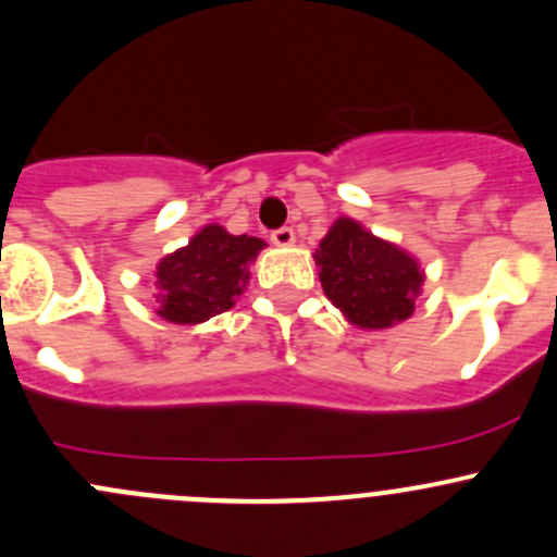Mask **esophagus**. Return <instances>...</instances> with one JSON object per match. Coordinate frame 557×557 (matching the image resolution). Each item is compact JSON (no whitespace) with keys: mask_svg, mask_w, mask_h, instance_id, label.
Returning <instances> with one entry per match:
<instances>
[{"mask_svg":"<svg viewBox=\"0 0 557 557\" xmlns=\"http://www.w3.org/2000/svg\"><path fill=\"white\" fill-rule=\"evenodd\" d=\"M294 239H296V234H294V228H290V226H280V228H274V232H272V243L277 247L294 245Z\"/></svg>","mask_w":557,"mask_h":557,"instance_id":"1","label":"esophagus"}]
</instances>
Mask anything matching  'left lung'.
<instances>
[{
	"label": "left lung",
	"mask_w": 557,
	"mask_h": 557,
	"mask_svg": "<svg viewBox=\"0 0 557 557\" xmlns=\"http://www.w3.org/2000/svg\"><path fill=\"white\" fill-rule=\"evenodd\" d=\"M314 263L331 305L361 329H387L414 312V296L423 285L418 261L350 218L331 226Z\"/></svg>",
	"instance_id": "obj_1"
}]
</instances>
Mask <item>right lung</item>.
<instances>
[{
    "mask_svg": "<svg viewBox=\"0 0 557 557\" xmlns=\"http://www.w3.org/2000/svg\"><path fill=\"white\" fill-rule=\"evenodd\" d=\"M263 239L228 234L221 226H207L166 256L156 269L159 277V314L170 323H201L232 310L250 277L247 267Z\"/></svg>",
    "mask_w": 557,
    "mask_h": 557,
    "instance_id": "1",
    "label": "right lung"
}]
</instances>
